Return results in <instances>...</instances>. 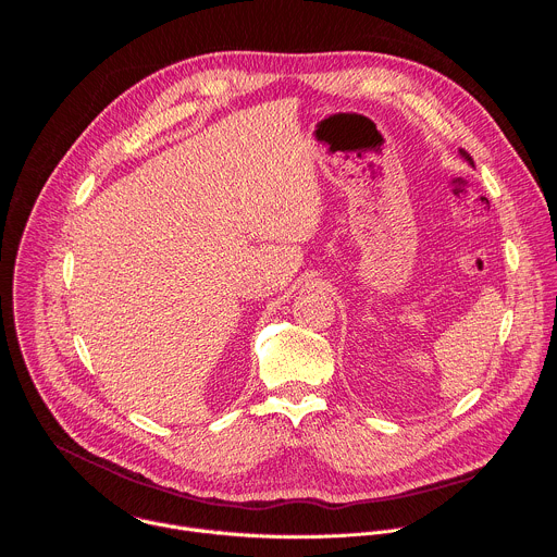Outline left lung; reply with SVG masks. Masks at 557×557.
Masks as SVG:
<instances>
[{
  "label": "left lung",
  "mask_w": 557,
  "mask_h": 557,
  "mask_svg": "<svg viewBox=\"0 0 557 557\" xmlns=\"http://www.w3.org/2000/svg\"><path fill=\"white\" fill-rule=\"evenodd\" d=\"M458 153H460V156H462V158H465V161H467V163H469V165H471V168H473V161H471V156H469V153H467V151H462V149H458Z\"/></svg>",
  "instance_id": "left-lung-1"
}]
</instances>
